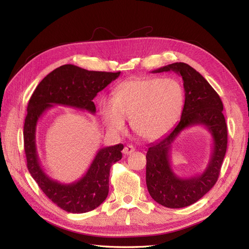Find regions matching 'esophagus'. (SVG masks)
I'll return each mask as SVG.
<instances>
[{"mask_svg": "<svg viewBox=\"0 0 249 249\" xmlns=\"http://www.w3.org/2000/svg\"><path fill=\"white\" fill-rule=\"evenodd\" d=\"M134 152H135V147H134L132 144L125 145V146L124 147V149H123V154H124V156H129V155H131V154L134 153Z\"/></svg>", "mask_w": 249, "mask_h": 249, "instance_id": "1", "label": "esophagus"}]
</instances>
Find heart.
<instances>
[{"mask_svg":"<svg viewBox=\"0 0 249 249\" xmlns=\"http://www.w3.org/2000/svg\"><path fill=\"white\" fill-rule=\"evenodd\" d=\"M184 103V91L173 79L141 78L120 84L114 97L100 101L105 124L113 132L125 127L131 118L133 131L143 139H155L173 125Z\"/></svg>","mask_w":249,"mask_h":249,"instance_id":"b5f03b06","label":"heart"}]
</instances>
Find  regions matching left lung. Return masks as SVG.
Masks as SVG:
<instances>
[{"instance_id":"1","label":"left lung","mask_w":249,"mask_h":249,"mask_svg":"<svg viewBox=\"0 0 249 249\" xmlns=\"http://www.w3.org/2000/svg\"><path fill=\"white\" fill-rule=\"evenodd\" d=\"M175 71L182 76L185 104L178 124L158 141L150 143L146 153L147 190L160 205L178 209L192 205L216 184L228 147V126L222 113L220 96L193 67L176 62L153 72ZM205 125L213 135V148L207 168L200 175L188 179L178 177L172 170L170 152L178 134L187 127Z\"/></svg>"}]
</instances>
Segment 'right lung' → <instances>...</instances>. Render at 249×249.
<instances>
[{"label": "right lung", "mask_w": 249, "mask_h": 249, "mask_svg": "<svg viewBox=\"0 0 249 249\" xmlns=\"http://www.w3.org/2000/svg\"><path fill=\"white\" fill-rule=\"evenodd\" d=\"M120 71H93L72 64L58 67L36 87L27 108L24 146L29 172L42 192L62 210L86 213L99 207L109 193L110 168L123 158L124 144L103 147L85 176L71 184L51 178L42 169L36 148V126L42 114L55 105L86 110L94 114L97 92L119 77Z\"/></svg>", "instance_id": "obj_1"}]
</instances>
